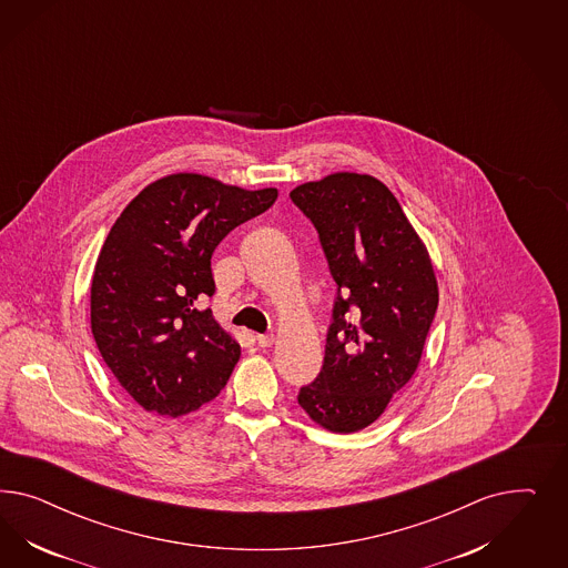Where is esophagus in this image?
Here are the masks:
<instances>
[{
	"mask_svg": "<svg viewBox=\"0 0 568 568\" xmlns=\"http://www.w3.org/2000/svg\"><path fill=\"white\" fill-rule=\"evenodd\" d=\"M256 344L258 347H271L275 344V335H256Z\"/></svg>",
	"mask_w": 568,
	"mask_h": 568,
	"instance_id": "34e87169",
	"label": "esophagus"
}]
</instances>
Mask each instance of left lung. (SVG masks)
I'll list each match as a JSON object with an SVG mask.
<instances>
[{"label":"left lung","instance_id":"obj_1","mask_svg":"<svg viewBox=\"0 0 568 568\" xmlns=\"http://www.w3.org/2000/svg\"><path fill=\"white\" fill-rule=\"evenodd\" d=\"M337 283L325 362L297 404L333 430L375 423L423 356L439 302L429 252L394 193L371 174L335 172L290 193Z\"/></svg>","mask_w":568,"mask_h":568}]
</instances>
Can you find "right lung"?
Listing matches in <instances>:
<instances>
[{
    "label": "right lung",
    "instance_id": "obj_1",
    "mask_svg": "<svg viewBox=\"0 0 568 568\" xmlns=\"http://www.w3.org/2000/svg\"><path fill=\"white\" fill-rule=\"evenodd\" d=\"M276 195L179 172L148 185L110 229L91 278V331L148 413H193L226 385L241 347L204 308L216 290L210 258Z\"/></svg>",
    "mask_w": 568,
    "mask_h": 568
}]
</instances>
